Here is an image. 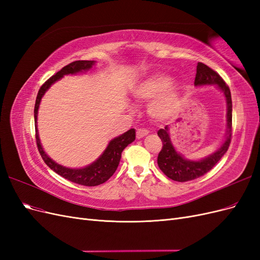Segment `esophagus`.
<instances>
[{"instance_id":"34e87169","label":"esophagus","mask_w":260,"mask_h":260,"mask_svg":"<svg viewBox=\"0 0 260 260\" xmlns=\"http://www.w3.org/2000/svg\"><path fill=\"white\" fill-rule=\"evenodd\" d=\"M146 135H148V131H147L146 129H144V128H140V129L137 130V138H138V139L143 138V137H145Z\"/></svg>"}]
</instances>
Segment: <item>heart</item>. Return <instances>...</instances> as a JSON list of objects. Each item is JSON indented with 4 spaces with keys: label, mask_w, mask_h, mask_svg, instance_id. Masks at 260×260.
<instances>
[{
    "label": "heart",
    "mask_w": 260,
    "mask_h": 260,
    "mask_svg": "<svg viewBox=\"0 0 260 260\" xmlns=\"http://www.w3.org/2000/svg\"><path fill=\"white\" fill-rule=\"evenodd\" d=\"M172 79L164 74H155L141 81L133 89V96L138 101H152L148 113L156 120H168L174 117L180 107L181 92Z\"/></svg>",
    "instance_id": "heart-1"
}]
</instances>
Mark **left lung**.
Returning a JSON list of instances; mask_svg holds the SVG:
<instances>
[{
  "label": "left lung",
  "instance_id": "left-lung-1",
  "mask_svg": "<svg viewBox=\"0 0 260 260\" xmlns=\"http://www.w3.org/2000/svg\"><path fill=\"white\" fill-rule=\"evenodd\" d=\"M195 85H205V84H217L219 89L221 90L226 100V122H228V133L226 139L222 146L214 154L204 158L203 160L193 161L184 159L172 145L169 138V128L166 125L164 129H159L157 135L160 138L162 142L161 151L158 154L157 164L160 170L166 175L169 179L178 181V182H186L194 179H198L208 171L221 159V157L226 153L228 148L231 143L232 138V100L231 92L229 86L226 85L224 80L217 74L215 70H212L207 65L203 62H198L196 67V76L194 80Z\"/></svg>",
  "mask_w": 260,
  "mask_h": 260
}]
</instances>
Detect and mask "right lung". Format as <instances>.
Wrapping results in <instances>:
<instances>
[{
  "label": "right lung",
  "instance_id": "add662e5",
  "mask_svg": "<svg viewBox=\"0 0 260 260\" xmlns=\"http://www.w3.org/2000/svg\"><path fill=\"white\" fill-rule=\"evenodd\" d=\"M94 65L93 60H76L70 62V64L62 67L58 73L52 76L50 79L46 80L38 92L36 104H35V124H36V140H37V146L40 153L42 159L48 166L53 170L65 178L69 181H72L74 183L81 184L85 186H95L100 185L102 183L106 182V181L111 178L114 172L116 171L118 165H119L121 153L123 149L127 147L130 143L136 140V130L130 129L127 132H124L123 135L118 137L109 142L108 146L104 151V153L100 156V158L96 159L90 166L81 168V169H70L62 167L60 165L53 161L50 157L46 155L43 151V148L40 143V139H39L38 130H37V118H38V109L42 96L44 95L45 91L48 90L50 86L62 76L65 75H73L83 72V70H88Z\"/></svg>",
  "mask_w": 260,
  "mask_h": 260
}]
</instances>
